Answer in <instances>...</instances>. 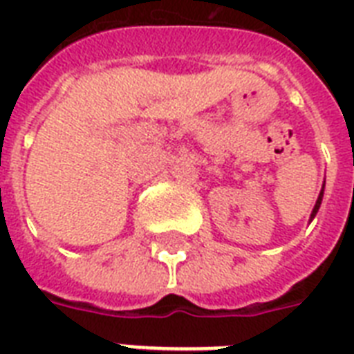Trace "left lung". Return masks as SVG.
<instances>
[{
    "mask_svg": "<svg viewBox=\"0 0 354 354\" xmlns=\"http://www.w3.org/2000/svg\"><path fill=\"white\" fill-rule=\"evenodd\" d=\"M322 198H324V187H322V191H319V196H318V200H316V205H314L313 213H310V221H313L314 216H316V213H318L319 205H322Z\"/></svg>",
    "mask_w": 354,
    "mask_h": 354,
    "instance_id": "left-lung-1",
    "label": "left lung"
}]
</instances>
